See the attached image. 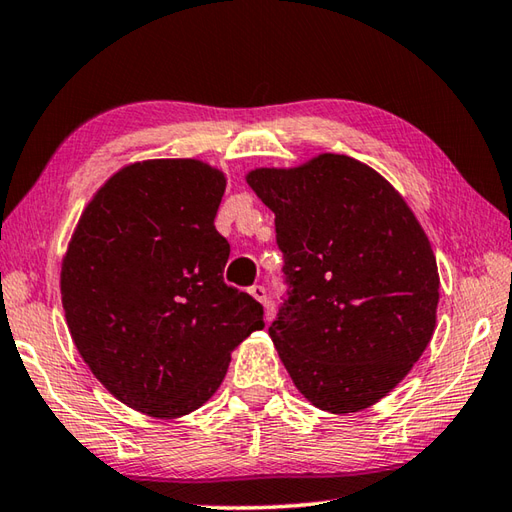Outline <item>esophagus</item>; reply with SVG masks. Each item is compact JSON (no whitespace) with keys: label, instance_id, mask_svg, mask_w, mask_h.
Here are the masks:
<instances>
[{"label":"esophagus","instance_id":"1","mask_svg":"<svg viewBox=\"0 0 512 512\" xmlns=\"http://www.w3.org/2000/svg\"><path fill=\"white\" fill-rule=\"evenodd\" d=\"M249 294H252L260 302V305L265 307V320H271V316H274V311H271V307H269L267 289L263 285H254V287H249Z\"/></svg>","mask_w":512,"mask_h":512}]
</instances>
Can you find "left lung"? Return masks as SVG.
<instances>
[{"mask_svg": "<svg viewBox=\"0 0 512 512\" xmlns=\"http://www.w3.org/2000/svg\"><path fill=\"white\" fill-rule=\"evenodd\" d=\"M247 183L276 214L287 300L269 336L296 389L329 413L369 409L431 342L435 254L395 187L347 154L256 168Z\"/></svg>", "mask_w": 512, "mask_h": 512, "instance_id": "left-lung-1", "label": "left lung"}]
</instances>
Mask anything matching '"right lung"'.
Wrapping results in <instances>:
<instances>
[{
  "label": "right lung",
  "mask_w": 512,
  "mask_h": 512,
  "mask_svg": "<svg viewBox=\"0 0 512 512\" xmlns=\"http://www.w3.org/2000/svg\"><path fill=\"white\" fill-rule=\"evenodd\" d=\"M225 185L198 159L130 163L99 187L70 238L61 302L72 342L134 411H196L232 351L265 327L263 305L223 280L229 243L214 218Z\"/></svg>",
  "instance_id": "right-lung-1"
}]
</instances>
